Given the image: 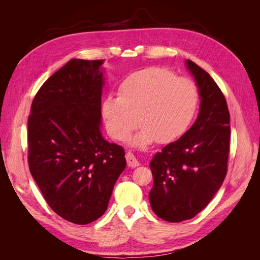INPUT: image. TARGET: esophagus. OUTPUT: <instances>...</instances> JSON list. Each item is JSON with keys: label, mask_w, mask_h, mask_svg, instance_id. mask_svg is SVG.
<instances>
[{"label": "esophagus", "mask_w": 260, "mask_h": 260, "mask_svg": "<svg viewBox=\"0 0 260 260\" xmlns=\"http://www.w3.org/2000/svg\"><path fill=\"white\" fill-rule=\"evenodd\" d=\"M125 159H127L128 166L131 168H136L140 165L139 160L136 158V156L133 155L131 152H128L127 154H125Z\"/></svg>", "instance_id": "1"}]
</instances>
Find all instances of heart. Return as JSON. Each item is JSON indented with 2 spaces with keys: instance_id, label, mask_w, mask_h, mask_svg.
Listing matches in <instances>:
<instances>
[{
  "instance_id": "obj_1",
  "label": "heart",
  "mask_w": 260,
  "mask_h": 260,
  "mask_svg": "<svg viewBox=\"0 0 260 260\" xmlns=\"http://www.w3.org/2000/svg\"><path fill=\"white\" fill-rule=\"evenodd\" d=\"M199 100L198 86L191 79L151 67L125 78L119 96L108 95L102 102L101 114L108 135L118 141L130 135L138 118L142 127L130 145L144 148L157 140L167 143L182 136L198 111Z\"/></svg>"
}]
</instances>
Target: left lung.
<instances>
[{
	"label": "left lung",
	"instance_id": "obj_1",
	"mask_svg": "<svg viewBox=\"0 0 260 260\" xmlns=\"http://www.w3.org/2000/svg\"><path fill=\"white\" fill-rule=\"evenodd\" d=\"M185 66L199 89V116L149 162L154 178L149 203L169 222L191 219L208 205L222 185L229 157L230 114L223 94L195 62L186 59Z\"/></svg>",
	"mask_w": 260,
	"mask_h": 260
}]
</instances>
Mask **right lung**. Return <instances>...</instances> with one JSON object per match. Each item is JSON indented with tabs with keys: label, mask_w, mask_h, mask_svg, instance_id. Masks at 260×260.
I'll use <instances>...</instances> for the list:
<instances>
[{
	"label": "right lung",
	"mask_w": 260,
	"mask_h": 260,
	"mask_svg": "<svg viewBox=\"0 0 260 260\" xmlns=\"http://www.w3.org/2000/svg\"><path fill=\"white\" fill-rule=\"evenodd\" d=\"M102 65L70 59L38 91L28 119L31 176L49 206L76 224L104 215L127 165L123 148L101 132Z\"/></svg>",
	"instance_id": "1"
}]
</instances>
